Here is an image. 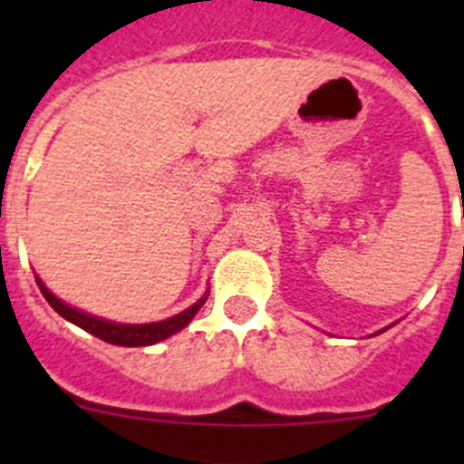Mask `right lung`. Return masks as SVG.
<instances>
[{
	"label": "right lung",
	"instance_id": "add662e5",
	"mask_svg": "<svg viewBox=\"0 0 464 464\" xmlns=\"http://www.w3.org/2000/svg\"><path fill=\"white\" fill-rule=\"evenodd\" d=\"M35 280H37V287H40L42 296L46 298V303H49V305L53 307L60 316H63V319L72 321L73 325L82 327V330H87L89 334L98 336V339L107 341V343L125 345V348H139V345L159 343V341L168 339V336H172L175 332L184 330V327L193 321V316L198 314L199 307L206 303V296H208V294H206V296L199 298L195 305H190L188 310L179 312V314L170 316V319H166V321L143 323V325H130V323H114V321L98 319V316L87 314V312L76 310V307H69L67 303L60 301L58 296H53V294L46 289V285L42 283L40 278H35Z\"/></svg>",
	"mask_w": 464,
	"mask_h": 464
}]
</instances>
